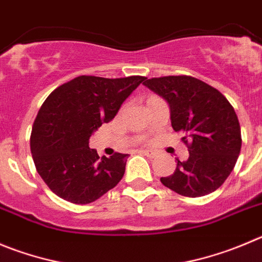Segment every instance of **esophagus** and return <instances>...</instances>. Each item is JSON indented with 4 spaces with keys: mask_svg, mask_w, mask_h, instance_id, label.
Listing matches in <instances>:
<instances>
[{
    "mask_svg": "<svg viewBox=\"0 0 262 262\" xmlns=\"http://www.w3.org/2000/svg\"><path fill=\"white\" fill-rule=\"evenodd\" d=\"M141 152L143 154V155H146V156H148V158H155L156 156V152L155 151H151V150H141Z\"/></svg>",
    "mask_w": 262,
    "mask_h": 262,
    "instance_id": "obj_1",
    "label": "esophagus"
}]
</instances>
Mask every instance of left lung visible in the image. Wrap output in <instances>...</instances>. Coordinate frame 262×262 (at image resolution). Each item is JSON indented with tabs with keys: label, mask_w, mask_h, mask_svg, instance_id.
<instances>
[{
	"label": "left lung",
	"mask_w": 262,
	"mask_h": 262,
	"mask_svg": "<svg viewBox=\"0 0 262 262\" xmlns=\"http://www.w3.org/2000/svg\"><path fill=\"white\" fill-rule=\"evenodd\" d=\"M145 86L170 107V123L189 148L174 173L161 183L189 198L216 191L233 172L242 147L239 120L233 106L211 85L191 76L146 79Z\"/></svg>",
	"instance_id": "left-lung-1"
}]
</instances>
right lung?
<instances>
[{"label": "right lung", "mask_w": 262, "mask_h": 262, "mask_svg": "<svg viewBox=\"0 0 262 262\" xmlns=\"http://www.w3.org/2000/svg\"><path fill=\"white\" fill-rule=\"evenodd\" d=\"M145 79L79 76L46 98L32 126L31 152L38 174L54 194L75 204H89L120 182L128 154L99 158L89 147V139L116 116Z\"/></svg>", "instance_id": "add662e5"}]
</instances>
